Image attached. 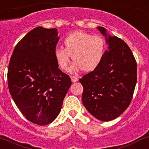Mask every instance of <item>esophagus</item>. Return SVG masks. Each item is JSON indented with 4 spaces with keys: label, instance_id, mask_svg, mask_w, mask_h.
I'll return each mask as SVG.
<instances>
[{
    "label": "esophagus",
    "instance_id": "esophagus-1",
    "mask_svg": "<svg viewBox=\"0 0 149 149\" xmlns=\"http://www.w3.org/2000/svg\"><path fill=\"white\" fill-rule=\"evenodd\" d=\"M71 81L73 83L77 82V81H79V79H78L76 76H71Z\"/></svg>",
    "mask_w": 149,
    "mask_h": 149
}]
</instances>
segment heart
Listing matches in <instances>:
<instances>
[{
  "label": "heart",
  "mask_w": 149,
  "mask_h": 149,
  "mask_svg": "<svg viewBox=\"0 0 149 149\" xmlns=\"http://www.w3.org/2000/svg\"><path fill=\"white\" fill-rule=\"evenodd\" d=\"M65 48L58 47L54 57L58 65L63 71L69 70L71 57L74 61L70 71L84 70L92 72L98 68L106 55V41L100 36H93L84 31L69 34L63 40Z\"/></svg>",
  "instance_id": "1"
}]
</instances>
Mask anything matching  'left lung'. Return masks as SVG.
Listing matches in <instances>:
<instances>
[{
    "instance_id": "8db88e82",
    "label": "left lung",
    "mask_w": 149,
    "mask_h": 149,
    "mask_svg": "<svg viewBox=\"0 0 149 149\" xmlns=\"http://www.w3.org/2000/svg\"><path fill=\"white\" fill-rule=\"evenodd\" d=\"M97 29L106 39L108 49L101 65L79 79L84 87L82 102L97 119L109 121L123 113L133 98L137 81V64L123 40L111 36L105 28Z\"/></svg>"
}]
</instances>
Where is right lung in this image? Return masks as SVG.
I'll return each instance as SVG.
<instances>
[{
	"label": "right lung",
	"instance_id": "add662e5",
	"mask_svg": "<svg viewBox=\"0 0 149 149\" xmlns=\"http://www.w3.org/2000/svg\"><path fill=\"white\" fill-rule=\"evenodd\" d=\"M58 40L56 29L35 28L15 46L8 69L14 102L29 121L40 126L56 119L71 86L54 57Z\"/></svg>",
	"mask_w": 149,
	"mask_h": 149
}]
</instances>
